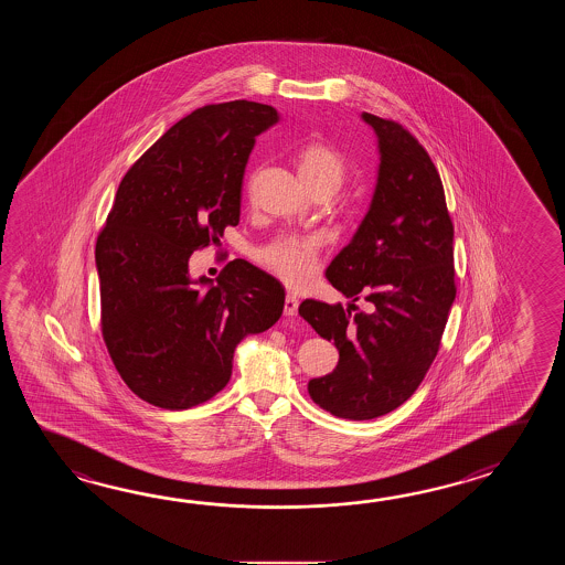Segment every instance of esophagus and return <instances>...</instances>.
I'll use <instances>...</instances> for the list:
<instances>
[{"mask_svg": "<svg viewBox=\"0 0 565 565\" xmlns=\"http://www.w3.org/2000/svg\"><path fill=\"white\" fill-rule=\"evenodd\" d=\"M297 311H299V299L295 295H287V299H285V315L287 317H295Z\"/></svg>", "mask_w": 565, "mask_h": 565, "instance_id": "34e87169", "label": "esophagus"}]
</instances>
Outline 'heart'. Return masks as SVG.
Here are the masks:
<instances>
[{"label":"heart","mask_w":565,"mask_h":565,"mask_svg":"<svg viewBox=\"0 0 565 565\" xmlns=\"http://www.w3.org/2000/svg\"><path fill=\"white\" fill-rule=\"evenodd\" d=\"M297 169L309 192L329 190L335 193L348 175V166L341 153L324 141L302 145L297 153ZM319 248V236L285 234L266 246L260 253V260L288 285H300L311 275Z\"/></svg>","instance_id":"1"}]
</instances>
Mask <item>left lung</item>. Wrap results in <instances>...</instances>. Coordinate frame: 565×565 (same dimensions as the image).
Segmentation results:
<instances>
[{
	"mask_svg": "<svg viewBox=\"0 0 565 565\" xmlns=\"http://www.w3.org/2000/svg\"><path fill=\"white\" fill-rule=\"evenodd\" d=\"M361 119L377 137V181L360 228L327 266L329 282L351 302L348 311L312 299L299 307L339 349L335 370L311 380L309 396L348 420L384 416L416 392L457 297L455 228L433 159L394 120ZM361 296L367 312L354 305Z\"/></svg>",
	"mask_w": 565,
	"mask_h": 565,
	"instance_id": "1",
	"label": "left lung"
}]
</instances>
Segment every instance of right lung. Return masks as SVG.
Wrapping results in <instances>:
<instances>
[{"label": "right lung", "mask_w": 565, "mask_h": 565, "mask_svg": "<svg viewBox=\"0 0 565 565\" xmlns=\"http://www.w3.org/2000/svg\"><path fill=\"white\" fill-rule=\"evenodd\" d=\"M278 119L253 100L198 108L120 181L95 248L100 327L122 382L157 408L216 396L242 339L282 315V285L246 260L228 263L216 282L190 277L193 250L241 222L248 157Z\"/></svg>", "instance_id": "right-lung-1"}]
</instances>
